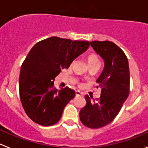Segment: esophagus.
<instances>
[{"mask_svg": "<svg viewBox=\"0 0 148 148\" xmlns=\"http://www.w3.org/2000/svg\"><path fill=\"white\" fill-rule=\"evenodd\" d=\"M81 95H83V93L82 92H80L79 90L75 91V96H81Z\"/></svg>", "mask_w": 148, "mask_h": 148, "instance_id": "obj_1", "label": "esophagus"}]
</instances>
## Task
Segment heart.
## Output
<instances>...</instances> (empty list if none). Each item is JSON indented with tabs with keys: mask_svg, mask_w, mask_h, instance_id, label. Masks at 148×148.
<instances>
[{
	"mask_svg": "<svg viewBox=\"0 0 148 148\" xmlns=\"http://www.w3.org/2000/svg\"><path fill=\"white\" fill-rule=\"evenodd\" d=\"M87 62H88V64H93V63L99 62V60L97 58V56L95 55H90L87 58Z\"/></svg>",
	"mask_w": 148,
	"mask_h": 148,
	"instance_id": "heart-1",
	"label": "heart"
}]
</instances>
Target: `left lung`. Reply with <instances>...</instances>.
<instances>
[{
	"instance_id": "1",
	"label": "left lung",
	"mask_w": 148,
	"mask_h": 148,
	"mask_svg": "<svg viewBox=\"0 0 148 148\" xmlns=\"http://www.w3.org/2000/svg\"><path fill=\"white\" fill-rule=\"evenodd\" d=\"M90 46L104 62L98 78L101 97L95 101L86 95V105L79 113L80 120L89 128H100L108 125L119 113L130 90V71L125 53L113 42L92 41Z\"/></svg>"
}]
</instances>
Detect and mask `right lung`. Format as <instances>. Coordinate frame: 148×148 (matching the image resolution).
<instances>
[{
  "label": "right lung",
  "instance_id": "obj_1",
  "mask_svg": "<svg viewBox=\"0 0 148 148\" xmlns=\"http://www.w3.org/2000/svg\"><path fill=\"white\" fill-rule=\"evenodd\" d=\"M89 47V41L51 37L31 49L21 69L19 92L23 109L34 122L51 126L59 121L75 92L68 87L57 90L55 78Z\"/></svg>",
  "mask_w": 148,
  "mask_h": 148
}]
</instances>
